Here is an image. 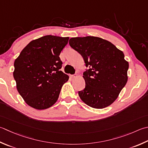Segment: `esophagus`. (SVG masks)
Listing matches in <instances>:
<instances>
[{"mask_svg":"<svg viewBox=\"0 0 148 148\" xmlns=\"http://www.w3.org/2000/svg\"><path fill=\"white\" fill-rule=\"evenodd\" d=\"M71 77H72V78H74V77H76L77 76V75L76 74H72V75H71Z\"/></svg>","mask_w":148,"mask_h":148,"instance_id":"1","label":"esophagus"}]
</instances>
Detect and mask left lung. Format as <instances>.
<instances>
[{"label": "left lung", "mask_w": 148, "mask_h": 148, "mask_svg": "<svg viewBox=\"0 0 148 148\" xmlns=\"http://www.w3.org/2000/svg\"><path fill=\"white\" fill-rule=\"evenodd\" d=\"M69 45L82 55L88 67L83 76L85 88L78 92L81 99L94 108L110 105L128 81L129 64L123 51L95 36L72 38Z\"/></svg>", "instance_id": "8db88e82"}]
</instances>
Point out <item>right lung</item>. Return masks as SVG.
I'll list each match as a JSON object with an SVG mask.
<instances>
[{"label": "right lung", "mask_w": 148, "mask_h": 148, "mask_svg": "<svg viewBox=\"0 0 148 148\" xmlns=\"http://www.w3.org/2000/svg\"><path fill=\"white\" fill-rule=\"evenodd\" d=\"M69 37L46 35L31 41L14 61L13 77L25 102L37 110L53 106L69 76L60 71Z\"/></svg>", "instance_id": "add662e5"}]
</instances>
